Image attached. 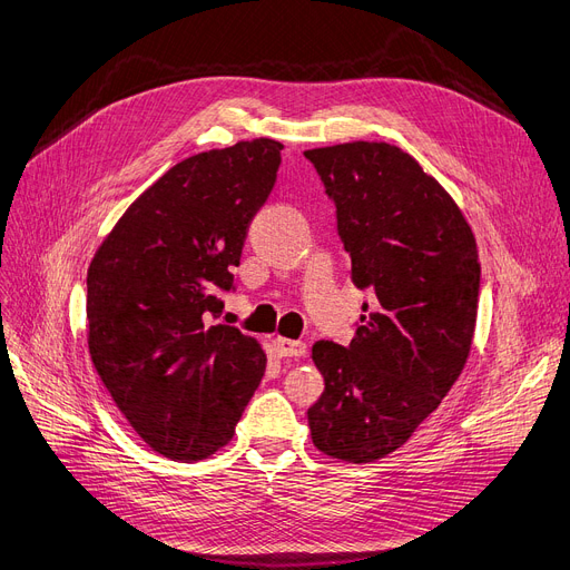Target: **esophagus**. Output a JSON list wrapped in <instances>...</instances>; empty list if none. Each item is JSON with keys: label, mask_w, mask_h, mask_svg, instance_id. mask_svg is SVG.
I'll list each match as a JSON object with an SVG mask.
<instances>
[{"label": "esophagus", "mask_w": 570, "mask_h": 570, "mask_svg": "<svg viewBox=\"0 0 570 570\" xmlns=\"http://www.w3.org/2000/svg\"><path fill=\"white\" fill-rule=\"evenodd\" d=\"M272 347H274V352H277L279 356H305V352H307L305 343L282 338V335H277V338L272 341Z\"/></svg>", "instance_id": "1"}]
</instances>
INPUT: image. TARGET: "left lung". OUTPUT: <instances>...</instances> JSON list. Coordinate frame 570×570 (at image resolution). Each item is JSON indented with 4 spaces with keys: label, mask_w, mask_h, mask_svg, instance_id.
I'll return each mask as SVG.
<instances>
[{
    "label": "left lung",
    "mask_w": 570,
    "mask_h": 570,
    "mask_svg": "<svg viewBox=\"0 0 570 570\" xmlns=\"http://www.w3.org/2000/svg\"><path fill=\"white\" fill-rule=\"evenodd\" d=\"M305 157L335 204L354 286L375 296L347 347H312L326 385L307 411L312 444L373 462L406 444L465 368L479 305L476 242L446 189L396 145L354 140Z\"/></svg>",
    "instance_id": "8db88e82"
}]
</instances>
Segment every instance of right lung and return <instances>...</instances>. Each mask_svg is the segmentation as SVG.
<instances>
[{"label": "right lung", "instance_id": "right-lung-1", "mask_svg": "<svg viewBox=\"0 0 570 570\" xmlns=\"http://www.w3.org/2000/svg\"><path fill=\"white\" fill-rule=\"evenodd\" d=\"M284 145L239 140L187 157L153 183L89 265V354L115 404L157 453L195 462L223 449L265 373L258 341L210 324L235 288L248 225Z\"/></svg>", "mask_w": 570, "mask_h": 570}]
</instances>
